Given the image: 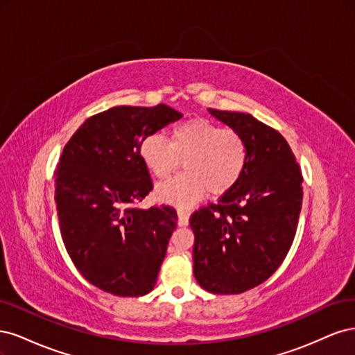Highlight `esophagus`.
Listing matches in <instances>:
<instances>
[{"label":"esophagus","mask_w":355,"mask_h":355,"mask_svg":"<svg viewBox=\"0 0 355 355\" xmlns=\"http://www.w3.org/2000/svg\"><path fill=\"white\" fill-rule=\"evenodd\" d=\"M178 223L180 227H187L189 223V213L187 210H178Z\"/></svg>","instance_id":"esophagus-1"}]
</instances>
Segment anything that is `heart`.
<instances>
[{
    "label": "heart",
    "instance_id": "1",
    "mask_svg": "<svg viewBox=\"0 0 355 355\" xmlns=\"http://www.w3.org/2000/svg\"><path fill=\"white\" fill-rule=\"evenodd\" d=\"M144 164L158 179L168 178L184 158L185 173L157 188V197L185 209L200 201L207 191L223 196L241 179L247 164L244 137L206 118H191L161 135L148 136L141 145Z\"/></svg>",
    "mask_w": 355,
    "mask_h": 355
}]
</instances>
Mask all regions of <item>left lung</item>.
Masks as SVG:
<instances>
[{
  "instance_id": "left-lung-1",
  "label": "left lung",
  "mask_w": 355,
  "mask_h": 355,
  "mask_svg": "<svg viewBox=\"0 0 355 355\" xmlns=\"http://www.w3.org/2000/svg\"><path fill=\"white\" fill-rule=\"evenodd\" d=\"M209 112L244 137L247 164L216 204L192 213L194 275L210 293L239 295L268 280L292 247L302 173L286 139L270 125L244 112Z\"/></svg>"
}]
</instances>
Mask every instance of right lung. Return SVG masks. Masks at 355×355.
Here are the masks:
<instances>
[{"label": "right lung", "mask_w": 355, "mask_h": 355, "mask_svg": "<svg viewBox=\"0 0 355 355\" xmlns=\"http://www.w3.org/2000/svg\"><path fill=\"white\" fill-rule=\"evenodd\" d=\"M182 114L114 106L96 114L63 148L55 200L63 244L81 275L115 296H144L157 283L178 214L170 206L135 207L153 191L141 158L148 136Z\"/></svg>", "instance_id": "1"}]
</instances>
